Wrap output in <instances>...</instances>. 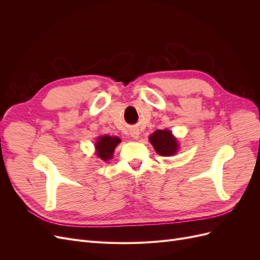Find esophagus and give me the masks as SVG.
Here are the masks:
<instances>
[{
  "instance_id": "1",
  "label": "esophagus",
  "mask_w": 260,
  "mask_h": 260,
  "mask_svg": "<svg viewBox=\"0 0 260 260\" xmlns=\"http://www.w3.org/2000/svg\"><path fill=\"white\" fill-rule=\"evenodd\" d=\"M130 135H131V137H132L133 139L137 140V139H139V137H140V131H139L138 129H132L131 132H130Z\"/></svg>"
}]
</instances>
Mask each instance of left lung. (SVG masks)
<instances>
[{
  "label": "left lung",
  "instance_id": "1",
  "mask_svg": "<svg viewBox=\"0 0 260 260\" xmlns=\"http://www.w3.org/2000/svg\"><path fill=\"white\" fill-rule=\"evenodd\" d=\"M149 142L160 156L174 155L178 149V141L168 130H156L149 137Z\"/></svg>",
  "mask_w": 260,
  "mask_h": 260
}]
</instances>
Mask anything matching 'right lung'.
Wrapping results in <instances>:
<instances>
[{
  "label": "right lung",
  "mask_w": 260,
  "mask_h": 260,
  "mask_svg": "<svg viewBox=\"0 0 260 260\" xmlns=\"http://www.w3.org/2000/svg\"><path fill=\"white\" fill-rule=\"evenodd\" d=\"M119 142H120V139L117 137L103 136V137L99 138L98 142L95 144L98 156L103 160H107L109 158H112L114 149Z\"/></svg>",
  "instance_id": "right-lung-1"
}]
</instances>
